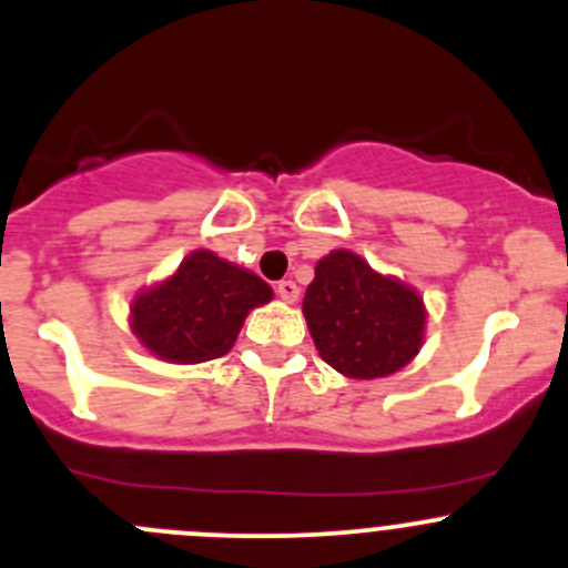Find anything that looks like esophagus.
Listing matches in <instances>:
<instances>
[{
	"instance_id": "esophagus-1",
	"label": "esophagus",
	"mask_w": 568,
	"mask_h": 568,
	"mask_svg": "<svg viewBox=\"0 0 568 568\" xmlns=\"http://www.w3.org/2000/svg\"><path fill=\"white\" fill-rule=\"evenodd\" d=\"M274 291H277L280 300H283V302H291V305H294V302L300 300V285H296L294 280H280L277 288H274Z\"/></svg>"
}]
</instances>
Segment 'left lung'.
I'll use <instances>...</instances> for the list:
<instances>
[{"label": "left lung", "mask_w": 568, "mask_h": 568, "mask_svg": "<svg viewBox=\"0 0 568 568\" xmlns=\"http://www.w3.org/2000/svg\"><path fill=\"white\" fill-rule=\"evenodd\" d=\"M302 311L318 355L346 377H388L424 338L422 296L346 250L316 263Z\"/></svg>", "instance_id": "obj_1"}]
</instances>
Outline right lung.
Segmentation results:
<instances>
[{
	"mask_svg": "<svg viewBox=\"0 0 568 568\" xmlns=\"http://www.w3.org/2000/svg\"><path fill=\"white\" fill-rule=\"evenodd\" d=\"M268 300L272 288L261 277L200 250L166 283L138 294L132 329L163 361H216L233 349L246 313Z\"/></svg>",
	"mask_w": 568,
	"mask_h": 568,
	"instance_id": "add662e5",
	"label": "right lung"
}]
</instances>
